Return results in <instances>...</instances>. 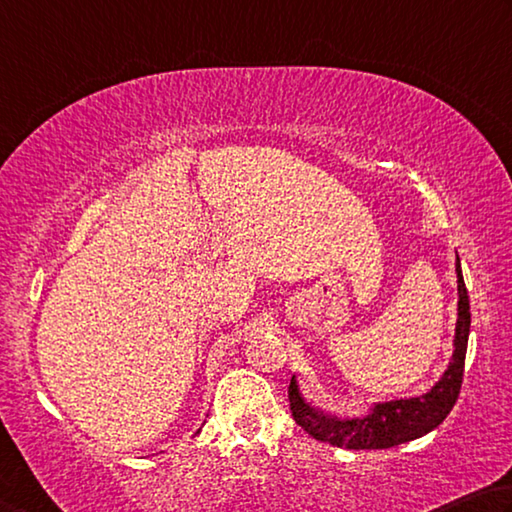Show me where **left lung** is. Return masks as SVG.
I'll list each match as a JSON object with an SVG mask.
<instances>
[{"mask_svg":"<svg viewBox=\"0 0 512 512\" xmlns=\"http://www.w3.org/2000/svg\"><path fill=\"white\" fill-rule=\"evenodd\" d=\"M456 283H459V321H456L454 355L443 378L434 384L432 391L418 398L382 402V405H375L371 414L364 418L339 420L310 407L301 396L297 378L292 375L288 398L292 418L297 420V425H301L317 441L346 447V450H387V447L425 436L441 425L456 405V400H459L470 335V299L463 283L459 256H456Z\"/></svg>","mask_w":512,"mask_h":512,"instance_id":"8db88e82","label":"left lung"}]
</instances>
